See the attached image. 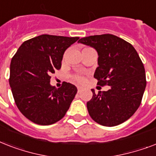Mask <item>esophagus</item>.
I'll return each instance as SVG.
<instances>
[{
    "label": "esophagus",
    "instance_id": "34e87169",
    "mask_svg": "<svg viewBox=\"0 0 156 156\" xmlns=\"http://www.w3.org/2000/svg\"><path fill=\"white\" fill-rule=\"evenodd\" d=\"M82 90H83V88L81 87H78V92H81L82 91Z\"/></svg>",
    "mask_w": 156,
    "mask_h": 156
}]
</instances>
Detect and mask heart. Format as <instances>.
I'll use <instances>...</instances> for the list:
<instances>
[{"label": "heart", "mask_w": 156, "mask_h": 156, "mask_svg": "<svg viewBox=\"0 0 156 156\" xmlns=\"http://www.w3.org/2000/svg\"><path fill=\"white\" fill-rule=\"evenodd\" d=\"M73 79L76 82H78V83H83L84 81V78L81 75H74L73 77Z\"/></svg>", "instance_id": "b5f03b06"}]
</instances>
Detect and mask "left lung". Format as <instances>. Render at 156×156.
<instances>
[{"label":"left lung","instance_id":"obj_1","mask_svg":"<svg viewBox=\"0 0 156 156\" xmlns=\"http://www.w3.org/2000/svg\"><path fill=\"white\" fill-rule=\"evenodd\" d=\"M78 43L94 48L98 65L94 77L98 85L109 86L87 103L90 117L104 126H115L133 116L140 106L145 90V69L133 45L111 34L90 35Z\"/></svg>","mask_w":156,"mask_h":156}]
</instances>
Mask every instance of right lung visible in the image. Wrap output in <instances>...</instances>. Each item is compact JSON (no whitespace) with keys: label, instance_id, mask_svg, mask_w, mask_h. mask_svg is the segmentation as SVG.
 <instances>
[{"label":"right lung","instance_id":"right-lung-1","mask_svg":"<svg viewBox=\"0 0 156 156\" xmlns=\"http://www.w3.org/2000/svg\"><path fill=\"white\" fill-rule=\"evenodd\" d=\"M79 37L41 35L22 44L10 63L9 83L15 104L34 123L48 126L66 115L77 87L64 82L50 85L51 74L60 69L66 50Z\"/></svg>","mask_w":156,"mask_h":156}]
</instances>
